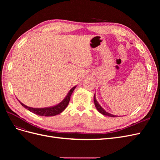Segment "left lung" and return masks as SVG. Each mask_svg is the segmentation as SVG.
<instances>
[{
    "instance_id": "8db88e82",
    "label": "left lung",
    "mask_w": 160,
    "mask_h": 160,
    "mask_svg": "<svg viewBox=\"0 0 160 160\" xmlns=\"http://www.w3.org/2000/svg\"><path fill=\"white\" fill-rule=\"evenodd\" d=\"M94 103H95V108H97V109H98L99 112L101 113V114H103V115H106V116H109V117H113V118L117 117V116H116V115H112V114H111V113H108V112H106V111H105L101 107V105L99 104V103L98 102V101L96 100L95 95H94Z\"/></svg>"
}]
</instances>
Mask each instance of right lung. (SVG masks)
Segmentation results:
<instances>
[{
	"label": "right lung",
	"mask_w": 160,
	"mask_h": 160,
	"mask_svg": "<svg viewBox=\"0 0 160 160\" xmlns=\"http://www.w3.org/2000/svg\"><path fill=\"white\" fill-rule=\"evenodd\" d=\"M76 86L73 87L69 91V93H67V96L65 97V98L62 100L61 103H59L58 105L52 106V107L50 108H32L28 107V106L24 105L22 103L21 101H19L20 103L23 106L24 108L27 109L28 111H30L31 112L35 113L38 115H41V116H46V117H49V116H55L56 115H58L61 113V112L63 111L65 108L67 107L68 105L70 98H71V95L72 94V92H73L74 89H75Z\"/></svg>",
	"instance_id": "obj_1"
}]
</instances>
